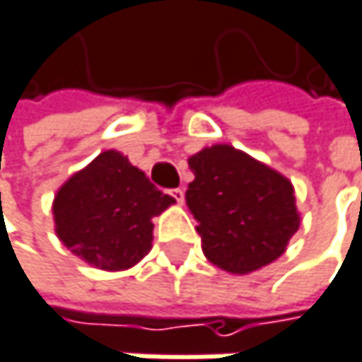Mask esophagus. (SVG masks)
Segmentation results:
<instances>
[{
	"label": "esophagus",
	"instance_id": "1",
	"mask_svg": "<svg viewBox=\"0 0 362 362\" xmlns=\"http://www.w3.org/2000/svg\"><path fill=\"white\" fill-rule=\"evenodd\" d=\"M169 195L175 199V204H185V191L182 189H171Z\"/></svg>",
	"mask_w": 362,
	"mask_h": 362
}]
</instances>
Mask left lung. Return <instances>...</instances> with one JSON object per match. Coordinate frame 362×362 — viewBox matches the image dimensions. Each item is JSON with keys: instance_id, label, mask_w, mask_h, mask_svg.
I'll return each instance as SVG.
<instances>
[{"instance_id": "8db88e82", "label": "left lung", "mask_w": 362, "mask_h": 362, "mask_svg": "<svg viewBox=\"0 0 362 362\" xmlns=\"http://www.w3.org/2000/svg\"><path fill=\"white\" fill-rule=\"evenodd\" d=\"M195 180L187 206L210 263L250 274L276 261L299 229L293 185L233 146L204 148L189 158Z\"/></svg>"}]
</instances>
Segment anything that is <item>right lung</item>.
<instances>
[{
  "mask_svg": "<svg viewBox=\"0 0 362 362\" xmlns=\"http://www.w3.org/2000/svg\"><path fill=\"white\" fill-rule=\"evenodd\" d=\"M173 202L127 156L105 150L59 189L52 204L57 235L88 265L129 269L150 250L152 216Z\"/></svg>",
  "mask_w": 362,
  "mask_h": 362,
  "instance_id": "obj_1",
  "label": "right lung"
}]
</instances>
